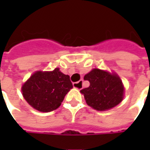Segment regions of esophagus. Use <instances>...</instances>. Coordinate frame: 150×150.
Masks as SVG:
<instances>
[{
	"mask_svg": "<svg viewBox=\"0 0 150 150\" xmlns=\"http://www.w3.org/2000/svg\"><path fill=\"white\" fill-rule=\"evenodd\" d=\"M72 85H73V88H75L77 89H82V88H83V80H80V81H78L77 83H73Z\"/></svg>",
	"mask_w": 150,
	"mask_h": 150,
	"instance_id": "esophagus-1",
	"label": "esophagus"
}]
</instances>
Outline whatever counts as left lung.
<instances>
[{"mask_svg": "<svg viewBox=\"0 0 150 150\" xmlns=\"http://www.w3.org/2000/svg\"><path fill=\"white\" fill-rule=\"evenodd\" d=\"M84 80L89 81L90 85L81 90V93L87 104L96 110H108L124 98V85L115 73L94 68L84 76Z\"/></svg>", "mask_w": 150, "mask_h": 150, "instance_id": "left-lung-1", "label": "left lung"}]
</instances>
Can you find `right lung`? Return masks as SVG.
Masks as SVG:
<instances>
[{
	"label": "right lung",
	"mask_w": 150,
	"mask_h": 150,
	"mask_svg": "<svg viewBox=\"0 0 150 150\" xmlns=\"http://www.w3.org/2000/svg\"><path fill=\"white\" fill-rule=\"evenodd\" d=\"M72 88L70 77L55 68L51 72L38 71L21 87L26 101L40 112H51L60 106Z\"/></svg>",
	"instance_id": "obj_1"
}]
</instances>
